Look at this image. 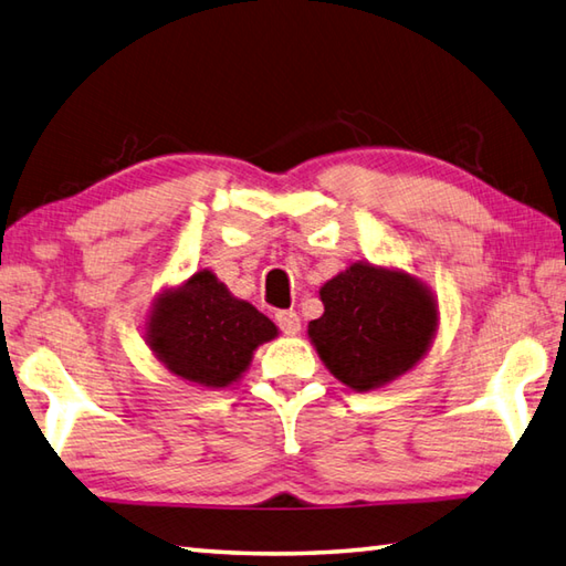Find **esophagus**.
Here are the masks:
<instances>
[{"label":"esophagus","mask_w":566,"mask_h":566,"mask_svg":"<svg viewBox=\"0 0 566 566\" xmlns=\"http://www.w3.org/2000/svg\"><path fill=\"white\" fill-rule=\"evenodd\" d=\"M275 323L283 329L285 335H297L301 333V317H297L295 311H281L275 315Z\"/></svg>","instance_id":"esophagus-1"}]
</instances>
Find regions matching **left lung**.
I'll return each instance as SVG.
<instances>
[{
    "label": "left lung",
    "mask_w": 566,
    "mask_h": 566,
    "mask_svg": "<svg viewBox=\"0 0 566 566\" xmlns=\"http://www.w3.org/2000/svg\"><path fill=\"white\" fill-rule=\"evenodd\" d=\"M323 317L307 335L319 359L355 391L409 371L429 349L439 311L429 287L403 271L352 263L319 287Z\"/></svg>",
    "instance_id": "left-lung-1"
}]
</instances>
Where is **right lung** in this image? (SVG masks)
I'll return each mask as SVG.
<instances>
[{
  "label": "right lung",
  "mask_w": 566,
  "mask_h": 566,
  "mask_svg": "<svg viewBox=\"0 0 566 566\" xmlns=\"http://www.w3.org/2000/svg\"><path fill=\"white\" fill-rule=\"evenodd\" d=\"M275 335L279 327L211 271L159 295L147 323V345L172 375L214 389L237 381L253 349Z\"/></svg>",
  "instance_id": "add662e5"
}]
</instances>
